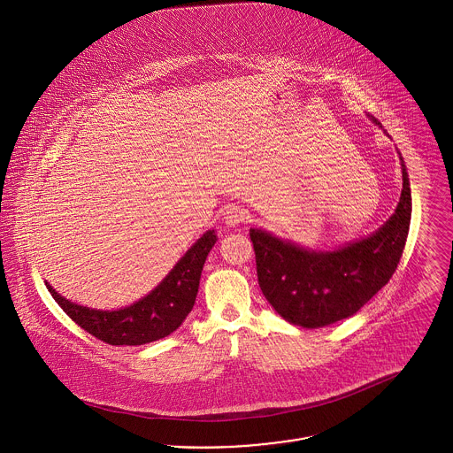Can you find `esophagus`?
I'll return each instance as SVG.
<instances>
[{
  "instance_id": "34e87169",
  "label": "esophagus",
  "mask_w": 453,
  "mask_h": 453,
  "mask_svg": "<svg viewBox=\"0 0 453 453\" xmlns=\"http://www.w3.org/2000/svg\"><path fill=\"white\" fill-rule=\"evenodd\" d=\"M246 219H248V216H246L244 209H241L237 205H229L224 211V220H226V226H229V227H236L239 224H242Z\"/></svg>"
}]
</instances>
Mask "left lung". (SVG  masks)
Here are the masks:
<instances>
[{"label": "left lung", "mask_w": 453, "mask_h": 453, "mask_svg": "<svg viewBox=\"0 0 453 453\" xmlns=\"http://www.w3.org/2000/svg\"><path fill=\"white\" fill-rule=\"evenodd\" d=\"M401 163L403 192L395 212L370 236L314 251L265 229H250L261 292L285 321L316 329L351 318L390 280L404 251L412 209L403 156Z\"/></svg>", "instance_id": "8db88e82"}]
</instances>
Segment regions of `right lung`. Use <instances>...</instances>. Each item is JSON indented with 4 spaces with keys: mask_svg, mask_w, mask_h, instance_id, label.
Here are the masks:
<instances>
[{
    "mask_svg": "<svg viewBox=\"0 0 453 453\" xmlns=\"http://www.w3.org/2000/svg\"><path fill=\"white\" fill-rule=\"evenodd\" d=\"M216 241V231H207L146 297L117 311L85 307L65 299L47 281L45 287L74 323L104 343L146 345L172 334L194 309L203 263Z\"/></svg>",
    "mask_w": 453,
    "mask_h": 453,
    "instance_id": "right-lung-1",
    "label": "right lung"
}]
</instances>
